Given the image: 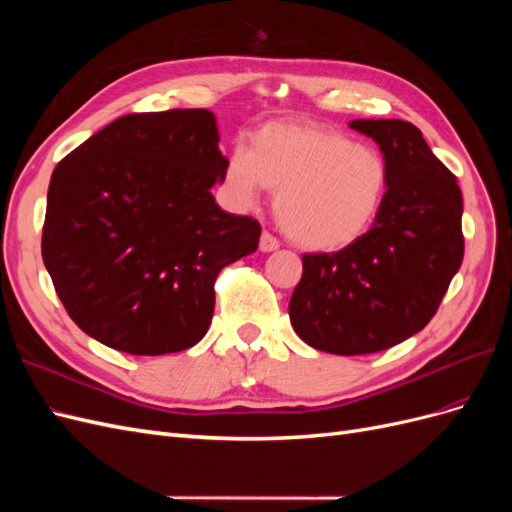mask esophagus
Masks as SVG:
<instances>
[{
    "label": "esophagus",
    "mask_w": 512,
    "mask_h": 512,
    "mask_svg": "<svg viewBox=\"0 0 512 512\" xmlns=\"http://www.w3.org/2000/svg\"><path fill=\"white\" fill-rule=\"evenodd\" d=\"M260 252H265V254H269V252H275L277 247H280V241H277L273 235H269V232H262L260 235Z\"/></svg>",
    "instance_id": "esophagus-1"
}]
</instances>
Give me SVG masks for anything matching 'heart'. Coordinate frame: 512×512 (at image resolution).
Returning <instances> with one entry per match:
<instances>
[{
    "label": "heart",
    "mask_w": 512,
    "mask_h": 512,
    "mask_svg": "<svg viewBox=\"0 0 512 512\" xmlns=\"http://www.w3.org/2000/svg\"><path fill=\"white\" fill-rule=\"evenodd\" d=\"M224 185L237 207L277 192L275 218L284 235L309 252H337L376 222L389 188V164L374 147L316 123L273 121L252 147H232Z\"/></svg>",
    "instance_id": "b5f03b06"
}]
</instances>
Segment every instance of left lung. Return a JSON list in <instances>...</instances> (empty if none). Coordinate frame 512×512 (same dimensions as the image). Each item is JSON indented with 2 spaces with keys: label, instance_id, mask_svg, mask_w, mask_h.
<instances>
[{
  "label": "left lung",
  "instance_id": "8db88e82",
  "mask_svg": "<svg viewBox=\"0 0 512 512\" xmlns=\"http://www.w3.org/2000/svg\"><path fill=\"white\" fill-rule=\"evenodd\" d=\"M389 164V188L365 235L335 254H305L288 314L305 344L369 354L412 337L436 314L463 260L455 175L401 119H354Z\"/></svg>",
  "mask_w": 512,
  "mask_h": 512
}]
</instances>
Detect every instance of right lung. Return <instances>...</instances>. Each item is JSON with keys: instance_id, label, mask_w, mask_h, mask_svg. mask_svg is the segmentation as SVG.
<instances>
[{"instance_id": "add662e5", "label": "right lung", "mask_w": 512, "mask_h": 512, "mask_svg": "<svg viewBox=\"0 0 512 512\" xmlns=\"http://www.w3.org/2000/svg\"><path fill=\"white\" fill-rule=\"evenodd\" d=\"M226 160L211 111L173 108L119 117L55 166L42 260L81 331L143 356L205 337L215 277L260 239L211 194Z\"/></svg>"}]
</instances>
